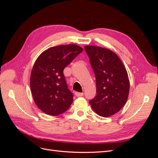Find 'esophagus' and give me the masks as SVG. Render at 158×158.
<instances>
[{"label":"esophagus","instance_id":"34e87169","mask_svg":"<svg viewBox=\"0 0 158 158\" xmlns=\"http://www.w3.org/2000/svg\"><path fill=\"white\" fill-rule=\"evenodd\" d=\"M75 95L76 97H81V96H83L84 95V93L82 92H75Z\"/></svg>","mask_w":158,"mask_h":158}]
</instances>
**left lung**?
Listing matches in <instances>:
<instances>
[{
    "mask_svg": "<svg viewBox=\"0 0 158 158\" xmlns=\"http://www.w3.org/2000/svg\"><path fill=\"white\" fill-rule=\"evenodd\" d=\"M96 80L97 95L89 102L99 116L108 117L120 111L127 102L130 84L125 66L112 51L101 47L86 45Z\"/></svg>",
    "mask_w": 158,
    "mask_h": 158,
    "instance_id": "1",
    "label": "left lung"
}]
</instances>
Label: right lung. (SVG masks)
Instances as JSON below:
<instances>
[{
  "mask_svg": "<svg viewBox=\"0 0 158 158\" xmlns=\"http://www.w3.org/2000/svg\"><path fill=\"white\" fill-rule=\"evenodd\" d=\"M82 47L74 44L50 47L38 56L31 73L30 88L33 100L43 112L56 116L67 111L73 102L63 70Z\"/></svg>",
  "mask_w": 158,
  "mask_h": 158,
  "instance_id": "right-lung-1",
  "label": "right lung"
}]
</instances>
